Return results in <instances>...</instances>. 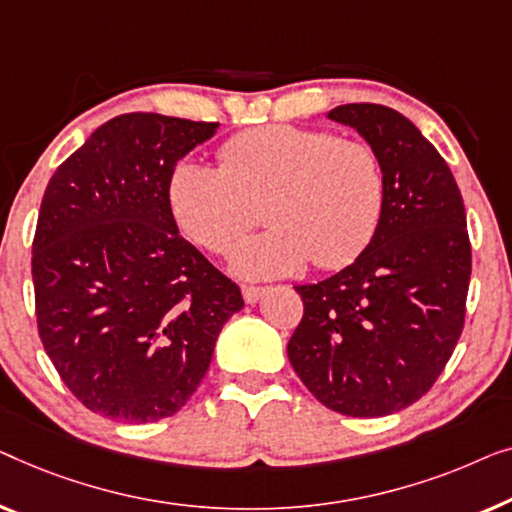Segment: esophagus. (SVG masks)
I'll return each instance as SVG.
<instances>
[{"instance_id":"34e87169","label":"esophagus","mask_w":512,"mask_h":512,"mask_svg":"<svg viewBox=\"0 0 512 512\" xmlns=\"http://www.w3.org/2000/svg\"><path fill=\"white\" fill-rule=\"evenodd\" d=\"M264 292H266V287H262V285H243L241 287V294H243V299H246V304H255V301L262 297Z\"/></svg>"}]
</instances>
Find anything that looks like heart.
<instances>
[{
  "instance_id": "heart-1",
  "label": "heart",
  "mask_w": 512,
  "mask_h": 512,
  "mask_svg": "<svg viewBox=\"0 0 512 512\" xmlns=\"http://www.w3.org/2000/svg\"><path fill=\"white\" fill-rule=\"evenodd\" d=\"M176 225L201 248L227 255L257 227L271 229L234 253L246 278L341 269L369 246L385 199V174L369 143L322 129L269 125L222 143L220 167L185 160L169 181Z\"/></svg>"
}]
</instances>
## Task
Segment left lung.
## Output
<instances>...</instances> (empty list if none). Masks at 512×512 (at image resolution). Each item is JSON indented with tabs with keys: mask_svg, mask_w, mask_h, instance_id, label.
<instances>
[{
	"mask_svg": "<svg viewBox=\"0 0 512 512\" xmlns=\"http://www.w3.org/2000/svg\"><path fill=\"white\" fill-rule=\"evenodd\" d=\"M329 118L376 150L385 199L376 234L350 266L297 285L304 318L287 343L301 383L350 417H380L422 399L462 336L471 241L455 176L413 122L383 104Z\"/></svg>",
	"mask_w": 512,
	"mask_h": 512,
	"instance_id": "1",
	"label": "left lung"
}]
</instances>
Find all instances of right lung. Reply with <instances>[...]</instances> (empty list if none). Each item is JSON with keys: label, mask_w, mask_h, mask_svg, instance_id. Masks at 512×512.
<instances>
[{"label": "right lung", "mask_w": 512, "mask_h": 512, "mask_svg": "<svg viewBox=\"0 0 512 512\" xmlns=\"http://www.w3.org/2000/svg\"><path fill=\"white\" fill-rule=\"evenodd\" d=\"M218 122L125 113L95 129L43 192L32 241L37 325L92 413L146 424L181 410L211 364L239 285L178 234L169 181Z\"/></svg>", "instance_id": "add662e5"}]
</instances>
